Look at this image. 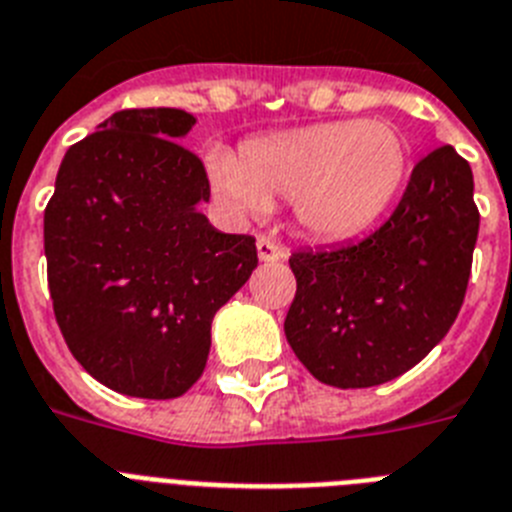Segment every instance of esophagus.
<instances>
[{
    "instance_id": "esophagus-1",
    "label": "esophagus",
    "mask_w": 512,
    "mask_h": 512,
    "mask_svg": "<svg viewBox=\"0 0 512 512\" xmlns=\"http://www.w3.org/2000/svg\"><path fill=\"white\" fill-rule=\"evenodd\" d=\"M257 257L262 262H278L283 257V247H278L270 237H260L257 239Z\"/></svg>"
}]
</instances>
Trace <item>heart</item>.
Instances as JSON below:
<instances>
[{"instance_id":"b5f03b06","label":"heart","mask_w":512,"mask_h":512,"mask_svg":"<svg viewBox=\"0 0 512 512\" xmlns=\"http://www.w3.org/2000/svg\"><path fill=\"white\" fill-rule=\"evenodd\" d=\"M410 164L404 133L389 121H327L255 136L239 154L208 149L206 170L239 216L291 201L306 234L337 242L366 231L394 203Z\"/></svg>"}]
</instances>
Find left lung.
<instances>
[{"label": "left lung", "instance_id": "obj_1", "mask_svg": "<svg viewBox=\"0 0 512 512\" xmlns=\"http://www.w3.org/2000/svg\"><path fill=\"white\" fill-rule=\"evenodd\" d=\"M477 234L469 162L453 146L430 151L373 234L291 255L296 296L283 330L296 358L337 389L410 371L459 317Z\"/></svg>", "mask_w": 512, "mask_h": 512}]
</instances>
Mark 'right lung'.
Instances as JSON below:
<instances>
[{"label": "right lung", "instance_id": "1", "mask_svg": "<svg viewBox=\"0 0 512 512\" xmlns=\"http://www.w3.org/2000/svg\"><path fill=\"white\" fill-rule=\"evenodd\" d=\"M177 108L113 113L69 146L43 216L53 314L92 379L141 399L201 379L213 314L257 268L255 237L213 229L206 167Z\"/></svg>", "mask_w": 512, "mask_h": 512}]
</instances>
